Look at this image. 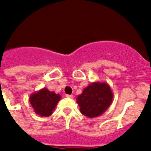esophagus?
Returning a JSON list of instances; mask_svg holds the SVG:
<instances>
[{"label": "esophagus", "mask_w": 151, "mask_h": 151, "mask_svg": "<svg viewBox=\"0 0 151 151\" xmlns=\"http://www.w3.org/2000/svg\"><path fill=\"white\" fill-rule=\"evenodd\" d=\"M66 97H69V98H73V96L72 94H66Z\"/></svg>", "instance_id": "esophagus-1"}]
</instances>
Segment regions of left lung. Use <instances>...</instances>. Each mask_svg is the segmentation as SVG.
Wrapping results in <instances>:
<instances>
[{
    "label": "left lung",
    "instance_id": "obj_1",
    "mask_svg": "<svg viewBox=\"0 0 151 151\" xmlns=\"http://www.w3.org/2000/svg\"><path fill=\"white\" fill-rule=\"evenodd\" d=\"M113 94L106 82H94L85 88L77 97L80 112L88 118L102 115L111 104Z\"/></svg>",
    "mask_w": 151,
    "mask_h": 151
}]
</instances>
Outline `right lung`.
Returning <instances> with one entry per match:
<instances>
[{
  "label": "right lung",
  "instance_id": "obj_1",
  "mask_svg": "<svg viewBox=\"0 0 151 151\" xmlns=\"http://www.w3.org/2000/svg\"><path fill=\"white\" fill-rule=\"evenodd\" d=\"M60 99L61 96L59 94L44 88L31 94L29 102L36 114L47 117L51 115Z\"/></svg>",
  "mask_w": 151,
  "mask_h": 151
}]
</instances>
